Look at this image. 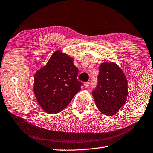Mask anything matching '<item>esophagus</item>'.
Masks as SVG:
<instances>
[{"instance_id":"34e87169","label":"esophagus","mask_w":153,"mask_h":153,"mask_svg":"<svg viewBox=\"0 0 153 153\" xmlns=\"http://www.w3.org/2000/svg\"><path fill=\"white\" fill-rule=\"evenodd\" d=\"M89 85H90V82H84V86H85V88H87V87H88V86H89Z\"/></svg>"}]
</instances>
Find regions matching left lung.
I'll return each instance as SVG.
<instances>
[{
    "instance_id": "8db88e82",
    "label": "left lung",
    "mask_w": 153,
    "mask_h": 153,
    "mask_svg": "<svg viewBox=\"0 0 153 153\" xmlns=\"http://www.w3.org/2000/svg\"><path fill=\"white\" fill-rule=\"evenodd\" d=\"M98 79L97 87L93 91L95 104L102 114L112 116L126 102L127 80L122 69L113 62L101 63Z\"/></svg>"
}]
</instances>
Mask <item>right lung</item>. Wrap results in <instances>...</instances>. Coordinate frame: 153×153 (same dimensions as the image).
<instances>
[{
	"label": "right lung",
	"mask_w": 153,
	"mask_h": 153,
	"mask_svg": "<svg viewBox=\"0 0 153 153\" xmlns=\"http://www.w3.org/2000/svg\"><path fill=\"white\" fill-rule=\"evenodd\" d=\"M74 59L60 50L52 54L47 64L34 74L33 91L39 105L48 114L67 107L82 84L77 80Z\"/></svg>",
	"instance_id": "right-lung-1"
}]
</instances>
